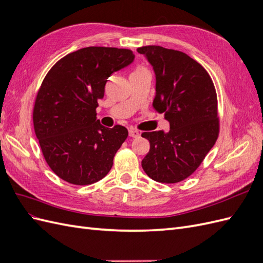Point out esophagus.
<instances>
[{
    "label": "esophagus",
    "mask_w": 263,
    "mask_h": 263,
    "mask_svg": "<svg viewBox=\"0 0 263 263\" xmlns=\"http://www.w3.org/2000/svg\"><path fill=\"white\" fill-rule=\"evenodd\" d=\"M129 136L133 138H137L140 136V134L136 129H129Z\"/></svg>",
    "instance_id": "esophagus-1"
}]
</instances>
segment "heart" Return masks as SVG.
Masks as SVG:
<instances>
[{
	"instance_id": "obj_1",
	"label": "heart",
	"mask_w": 263,
	"mask_h": 263,
	"mask_svg": "<svg viewBox=\"0 0 263 263\" xmlns=\"http://www.w3.org/2000/svg\"><path fill=\"white\" fill-rule=\"evenodd\" d=\"M139 71H147L145 68H138L136 71H135V72H139Z\"/></svg>"
}]
</instances>
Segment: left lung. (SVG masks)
Returning a JSON list of instances; mask_svg holds the SVG:
<instances>
[{
    "instance_id": "8db88e82",
    "label": "left lung",
    "mask_w": 263,
    "mask_h": 263,
    "mask_svg": "<svg viewBox=\"0 0 263 263\" xmlns=\"http://www.w3.org/2000/svg\"><path fill=\"white\" fill-rule=\"evenodd\" d=\"M156 74L153 103L170 130L146 132L150 150L141 166L157 182L177 183L190 177L213 148L219 133L217 95L210 74L186 53L160 46H144Z\"/></svg>"
}]
</instances>
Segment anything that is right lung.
Wrapping results in <instances>:
<instances>
[{
    "instance_id": "right-lung-1",
    "label": "right lung",
    "mask_w": 263,
    "mask_h": 263,
    "mask_svg": "<svg viewBox=\"0 0 263 263\" xmlns=\"http://www.w3.org/2000/svg\"><path fill=\"white\" fill-rule=\"evenodd\" d=\"M134 59L129 49L86 47L61 58L45 77L35 100L34 129L46 162L60 179L87 185L112 169L128 130L101 125L98 101L109 76Z\"/></svg>"
}]
</instances>
